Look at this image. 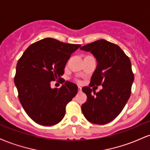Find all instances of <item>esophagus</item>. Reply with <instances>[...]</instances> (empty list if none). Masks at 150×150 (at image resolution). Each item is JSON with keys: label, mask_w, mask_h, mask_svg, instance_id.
Wrapping results in <instances>:
<instances>
[{"label": "esophagus", "mask_w": 150, "mask_h": 150, "mask_svg": "<svg viewBox=\"0 0 150 150\" xmlns=\"http://www.w3.org/2000/svg\"><path fill=\"white\" fill-rule=\"evenodd\" d=\"M81 91H82V87L78 86V92H81Z\"/></svg>", "instance_id": "obj_1"}]
</instances>
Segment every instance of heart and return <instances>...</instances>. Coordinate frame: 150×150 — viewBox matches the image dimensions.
Wrapping results in <instances>:
<instances>
[{
  "label": "heart",
  "instance_id": "b5f03b06",
  "mask_svg": "<svg viewBox=\"0 0 150 150\" xmlns=\"http://www.w3.org/2000/svg\"><path fill=\"white\" fill-rule=\"evenodd\" d=\"M77 82H80V81H79V80H78V81H77Z\"/></svg>",
  "mask_w": 150,
  "mask_h": 150
}]
</instances>
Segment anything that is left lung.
<instances>
[{
	"label": "left lung",
	"mask_w": 150,
	"mask_h": 150,
	"mask_svg": "<svg viewBox=\"0 0 150 150\" xmlns=\"http://www.w3.org/2000/svg\"><path fill=\"white\" fill-rule=\"evenodd\" d=\"M80 49L92 53L98 63L89 87L82 89L87 99L81 109L88 121L106 124L120 114L130 98L134 80L131 63L119 46L104 39L82 46ZM93 85H101L103 89L92 93L91 87Z\"/></svg>",
	"instance_id": "obj_1"
}]
</instances>
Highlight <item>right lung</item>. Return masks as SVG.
<instances>
[{
    "label": "right lung",
    "instance_id": "1",
    "mask_svg": "<svg viewBox=\"0 0 150 150\" xmlns=\"http://www.w3.org/2000/svg\"><path fill=\"white\" fill-rule=\"evenodd\" d=\"M80 46L46 38L31 44L19 59L14 79L19 100L35 123L51 126L64 117L77 86L66 81L60 89H51V82L63 81L67 61Z\"/></svg>",
    "mask_w": 150,
    "mask_h": 150
}]
</instances>
